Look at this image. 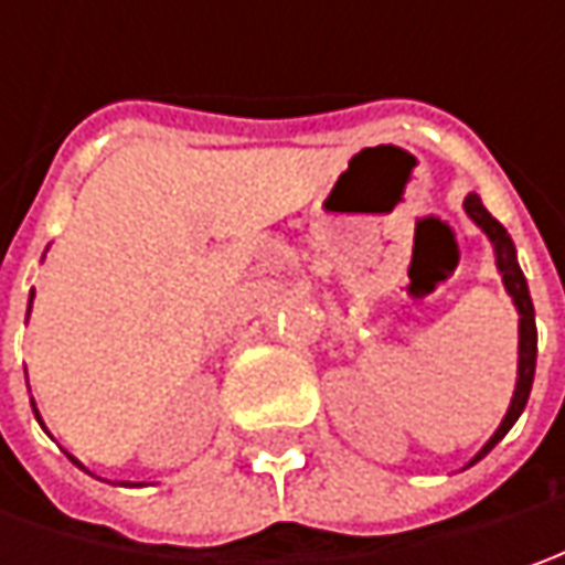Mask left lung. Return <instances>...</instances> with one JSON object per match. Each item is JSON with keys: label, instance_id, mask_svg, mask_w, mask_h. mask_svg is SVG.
I'll list each match as a JSON object with an SVG mask.
<instances>
[{"label": "left lung", "instance_id": "left-lung-1", "mask_svg": "<svg viewBox=\"0 0 565 565\" xmlns=\"http://www.w3.org/2000/svg\"><path fill=\"white\" fill-rule=\"evenodd\" d=\"M462 206H466V213L471 216V223L490 238L493 257H497V270L503 276V289H507V295L512 298V305H515V311H519V371H515V390H512L510 408H507L500 427L493 430V437H490L488 444L475 452V459L468 462V466H475V462H481L490 449L510 434L512 424L519 422V415L525 412V402L532 396L534 364H537V327H534V305L532 295H529V282H525L522 267H519V257H515V245H512L510 232L490 216L488 206L481 204V198H478L475 191L468 194Z\"/></svg>", "mask_w": 565, "mask_h": 565}]
</instances>
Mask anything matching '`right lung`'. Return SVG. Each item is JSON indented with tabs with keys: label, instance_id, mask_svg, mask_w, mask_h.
I'll list each match as a JSON object with an SVG mask.
<instances>
[{
	"label": "right lung",
	"instance_id": "obj_1",
	"mask_svg": "<svg viewBox=\"0 0 565 565\" xmlns=\"http://www.w3.org/2000/svg\"><path fill=\"white\" fill-rule=\"evenodd\" d=\"M31 305H33V289H31ZM28 317H31V308H28ZM31 405H33V399H31ZM33 415H36V422H40V412H36V405H33ZM40 424H43V422H40ZM68 459H72V462H75L77 468H84V466H81V462H77L75 456H68ZM84 471H87V468H84Z\"/></svg>",
	"mask_w": 565,
	"mask_h": 565
}]
</instances>
